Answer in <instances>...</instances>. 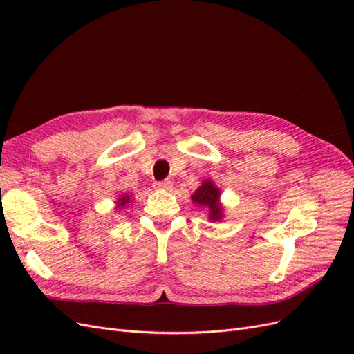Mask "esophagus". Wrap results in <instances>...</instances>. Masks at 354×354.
I'll use <instances>...</instances> for the list:
<instances>
[{
	"mask_svg": "<svg viewBox=\"0 0 354 354\" xmlns=\"http://www.w3.org/2000/svg\"><path fill=\"white\" fill-rule=\"evenodd\" d=\"M171 187H173L171 181H158V183H155V189L158 190H169Z\"/></svg>",
	"mask_w": 354,
	"mask_h": 354,
	"instance_id": "esophagus-1",
	"label": "esophagus"
}]
</instances>
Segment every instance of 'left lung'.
I'll return each instance as SVG.
<instances>
[{
  "instance_id": "8db88e82",
  "label": "left lung",
  "mask_w": 354,
  "mask_h": 354,
  "mask_svg": "<svg viewBox=\"0 0 354 354\" xmlns=\"http://www.w3.org/2000/svg\"><path fill=\"white\" fill-rule=\"evenodd\" d=\"M220 189L212 180L207 178L203 180L201 186L192 194V202L201 208H205V211H208V220L211 223H216L224 218V209L223 203L220 202Z\"/></svg>"
}]
</instances>
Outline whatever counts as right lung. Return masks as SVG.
<instances>
[{
    "mask_svg": "<svg viewBox=\"0 0 354 354\" xmlns=\"http://www.w3.org/2000/svg\"><path fill=\"white\" fill-rule=\"evenodd\" d=\"M133 202V195L131 194H120L116 199V211L122 212L130 203Z\"/></svg>",
    "mask_w": 354,
    "mask_h": 354,
    "instance_id": "right-lung-1",
    "label": "right lung"
}]
</instances>
